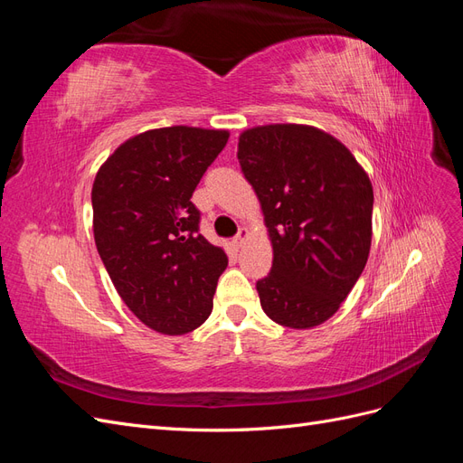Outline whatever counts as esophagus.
Here are the masks:
<instances>
[{"instance_id": "1", "label": "esophagus", "mask_w": 463, "mask_h": 463, "mask_svg": "<svg viewBox=\"0 0 463 463\" xmlns=\"http://www.w3.org/2000/svg\"><path fill=\"white\" fill-rule=\"evenodd\" d=\"M249 235H250L249 230H247V228H241L240 233H237V235L233 237V245H235V247H243V243L249 240Z\"/></svg>"}]
</instances>
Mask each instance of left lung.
Wrapping results in <instances>:
<instances>
[{
    "instance_id": "1",
    "label": "left lung",
    "mask_w": 463,
    "mask_h": 463,
    "mask_svg": "<svg viewBox=\"0 0 463 463\" xmlns=\"http://www.w3.org/2000/svg\"><path fill=\"white\" fill-rule=\"evenodd\" d=\"M272 243L259 279L262 311L307 330L340 309L365 269L373 240V185L349 148L313 125H259L237 145Z\"/></svg>"
}]
</instances>
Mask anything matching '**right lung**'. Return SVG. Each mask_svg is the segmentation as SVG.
<instances>
[{"instance_id":"1","label":"right lung","mask_w":463,"mask_h":463,"mask_svg":"<svg viewBox=\"0 0 463 463\" xmlns=\"http://www.w3.org/2000/svg\"><path fill=\"white\" fill-rule=\"evenodd\" d=\"M226 129L174 125L121 143L92 185L96 249L129 311L148 328L181 335L213 313L228 257L199 233L191 203Z\"/></svg>"}]
</instances>
